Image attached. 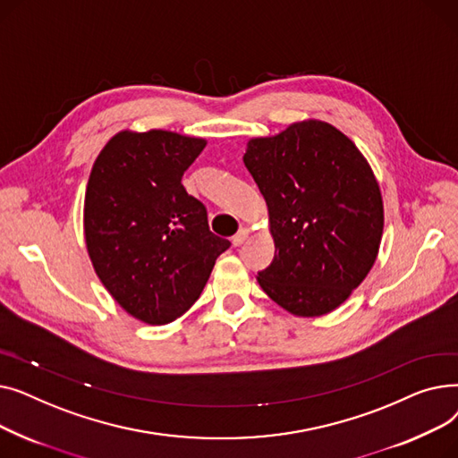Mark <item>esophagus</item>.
Listing matches in <instances>:
<instances>
[{
  "instance_id": "1",
  "label": "esophagus",
  "mask_w": 458,
  "mask_h": 458,
  "mask_svg": "<svg viewBox=\"0 0 458 458\" xmlns=\"http://www.w3.org/2000/svg\"><path fill=\"white\" fill-rule=\"evenodd\" d=\"M247 237H249V230H247V228H242V230H239V232L232 237V243H233V247L243 245Z\"/></svg>"
}]
</instances>
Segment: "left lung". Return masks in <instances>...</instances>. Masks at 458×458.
I'll list each match as a JSON object with an SVG mask.
<instances>
[{
	"label": "left lung",
	"instance_id": "left-lung-1",
	"mask_svg": "<svg viewBox=\"0 0 458 458\" xmlns=\"http://www.w3.org/2000/svg\"><path fill=\"white\" fill-rule=\"evenodd\" d=\"M245 166L269 208L275 258L258 282L276 304L314 318L338 308L373 267L384 226L364 156L319 120L252 139Z\"/></svg>",
	"mask_w": 458,
	"mask_h": 458
}]
</instances>
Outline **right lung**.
<instances>
[{
    "label": "right lung",
    "mask_w": 458,
    "mask_h": 458,
    "mask_svg": "<svg viewBox=\"0 0 458 458\" xmlns=\"http://www.w3.org/2000/svg\"><path fill=\"white\" fill-rule=\"evenodd\" d=\"M206 140L173 131H123L94 161L85 195V242L96 275L133 318L165 325L197 302L215 259L206 206L182 183Z\"/></svg>",
    "instance_id": "obj_1"
}]
</instances>
